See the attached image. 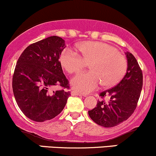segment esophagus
<instances>
[{"instance_id": "obj_1", "label": "esophagus", "mask_w": 156, "mask_h": 156, "mask_svg": "<svg viewBox=\"0 0 156 156\" xmlns=\"http://www.w3.org/2000/svg\"><path fill=\"white\" fill-rule=\"evenodd\" d=\"M71 94L72 96H84V95L82 94L81 93H79V92L75 91H72L71 92Z\"/></svg>"}]
</instances>
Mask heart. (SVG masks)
Returning <instances> with one entry per match:
<instances>
[{
	"label": "heart",
	"instance_id": "obj_1",
	"mask_svg": "<svg viewBox=\"0 0 156 156\" xmlns=\"http://www.w3.org/2000/svg\"><path fill=\"white\" fill-rule=\"evenodd\" d=\"M76 52L65 48L59 56V62L69 74L77 73L89 64L90 72L81 73L71 80L76 91L88 93L102 86L110 88L117 85L127 69V62L121 53L111 45L99 41H85L77 45Z\"/></svg>",
	"mask_w": 156,
	"mask_h": 156
}]
</instances>
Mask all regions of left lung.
Returning a JSON list of instances; mask_svg holds the SVG:
<instances>
[{
	"mask_svg": "<svg viewBox=\"0 0 156 156\" xmlns=\"http://www.w3.org/2000/svg\"><path fill=\"white\" fill-rule=\"evenodd\" d=\"M126 73L118 85L100 94L107 100L98 101L97 107L88 111L90 118L103 127H113L125 121L136 108L143 86V75L138 62L129 52Z\"/></svg>",
	"mask_w": 156,
	"mask_h": 156,
	"instance_id": "8db88e82",
	"label": "left lung"
}]
</instances>
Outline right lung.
Wrapping results in <instances>:
<instances>
[{
    "label": "right lung",
    "mask_w": 156,
    "mask_h": 156,
    "mask_svg": "<svg viewBox=\"0 0 156 156\" xmlns=\"http://www.w3.org/2000/svg\"><path fill=\"white\" fill-rule=\"evenodd\" d=\"M65 40L50 36L32 44L21 53L12 77V90L21 112L33 121L51 120L61 113L71 95L55 86L68 88L59 56Z\"/></svg>",
    "instance_id": "obj_1"
}]
</instances>
